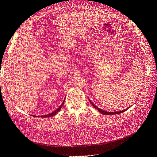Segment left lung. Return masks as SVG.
I'll use <instances>...</instances> for the list:
<instances>
[{"label": "left lung", "instance_id": "obj_1", "mask_svg": "<svg viewBox=\"0 0 157 157\" xmlns=\"http://www.w3.org/2000/svg\"><path fill=\"white\" fill-rule=\"evenodd\" d=\"M90 101V103L92 104V105H93V107L95 108V109H96L97 110H98V111L99 112V113H101V114H103V115H116V114H120V113H123V112H124L126 109H125V110H124V111H116V112H107V111H103V110H102V109H99V108H98L96 105H95L94 104L90 101V100H89Z\"/></svg>", "mask_w": 157, "mask_h": 157}]
</instances>
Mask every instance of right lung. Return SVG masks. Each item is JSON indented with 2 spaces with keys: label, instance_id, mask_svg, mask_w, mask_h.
<instances>
[{
  "label": "right lung",
  "instance_id": "1",
  "mask_svg": "<svg viewBox=\"0 0 157 157\" xmlns=\"http://www.w3.org/2000/svg\"><path fill=\"white\" fill-rule=\"evenodd\" d=\"M64 101H65V100L63 101V102L61 103V105L56 109V111H54V112H52V113H50V114H48V115H44V116H41V117H52V116H54V115H55L57 113H58V111L60 110L61 109V108L62 107V106H63V103H64Z\"/></svg>",
  "mask_w": 157,
  "mask_h": 157
}]
</instances>
